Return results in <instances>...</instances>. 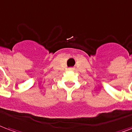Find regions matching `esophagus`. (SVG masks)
<instances>
[{
  "label": "esophagus",
  "instance_id": "obj_1",
  "mask_svg": "<svg viewBox=\"0 0 132 132\" xmlns=\"http://www.w3.org/2000/svg\"><path fill=\"white\" fill-rule=\"evenodd\" d=\"M74 70V68H73V67H70V68H69V70Z\"/></svg>",
  "mask_w": 132,
  "mask_h": 132
}]
</instances>
